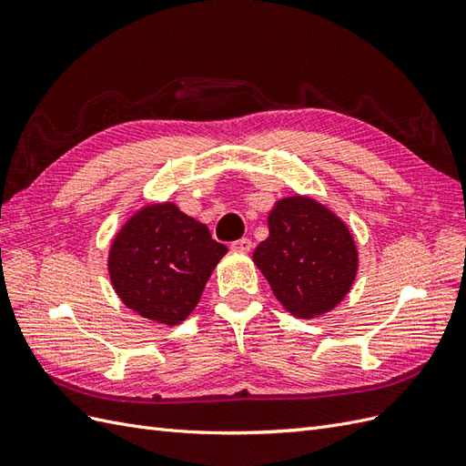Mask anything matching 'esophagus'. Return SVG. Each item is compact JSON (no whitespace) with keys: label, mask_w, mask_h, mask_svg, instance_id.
<instances>
[{"label":"esophagus","mask_w":466,"mask_h":466,"mask_svg":"<svg viewBox=\"0 0 466 466\" xmlns=\"http://www.w3.org/2000/svg\"><path fill=\"white\" fill-rule=\"evenodd\" d=\"M231 248L238 250V252H248L252 248V241H250V238L243 237V238H238V241L231 243Z\"/></svg>","instance_id":"34e87169"}]
</instances>
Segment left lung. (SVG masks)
Returning <instances> with one entry per match:
<instances>
[{
	"mask_svg": "<svg viewBox=\"0 0 466 466\" xmlns=\"http://www.w3.org/2000/svg\"><path fill=\"white\" fill-rule=\"evenodd\" d=\"M268 229L252 260L291 315L313 319L346 298L358 248L340 218L309 196H289L270 211Z\"/></svg>",
	"mask_w": 466,
	"mask_h": 466,
	"instance_id": "8db88e82",
	"label": "left lung"
}]
</instances>
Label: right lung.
<instances>
[{"label": "right lung", "mask_w": 466, "mask_h": 466, "mask_svg": "<svg viewBox=\"0 0 466 466\" xmlns=\"http://www.w3.org/2000/svg\"><path fill=\"white\" fill-rule=\"evenodd\" d=\"M228 252L204 223L173 204H149L116 233L108 252L122 303L159 324H178L198 305L206 281Z\"/></svg>", "instance_id": "add662e5"}]
</instances>
